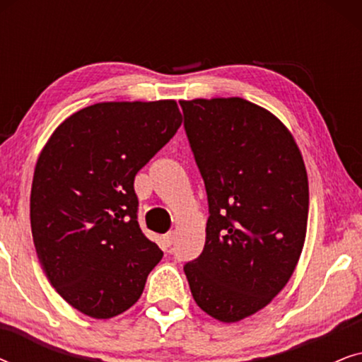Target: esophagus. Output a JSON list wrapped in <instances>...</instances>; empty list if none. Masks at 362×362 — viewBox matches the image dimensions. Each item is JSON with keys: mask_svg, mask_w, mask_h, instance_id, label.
I'll list each match as a JSON object with an SVG mask.
<instances>
[{"mask_svg": "<svg viewBox=\"0 0 362 362\" xmlns=\"http://www.w3.org/2000/svg\"><path fill=\"white\" fill-rule=\"evenodd\" d=\"M163 240H165L166 247L173 245V242H175V232H168V234L163 235Z\"/></svg>", "mask_w": 362, "mask_h": 362, "instance_id": "1", "label": "esophagus"}]
</instances>
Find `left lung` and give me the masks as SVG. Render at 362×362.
<instances>
[{
    "label": "left lung",
    "mask_w": 362,
    "mask_h": 362,
    "mask_svg": "<svg viewBox=\"0 0 362 362\" xmlns=\"http://www.w3.org/2000/svg\"><path fill=\"white\" fill-rule=\"evenodd\" d=\"M204 180L206 244L185 274L197 306L222 323L265 308L298 264L308 222V176L288 128L240 97L181 100Z\"/></svg>",
    "instance_id": "obj_1"
}]
</instances>
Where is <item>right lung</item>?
<instances>
[{"mask_svg": "<svg viewBox=\"0 0 362 362\" xmlns=\"http://www.w3.org/2000/svg\"><path fill=\"white\" fill-rule=\"evenodd\" d=\"M181 122L176 100L93 103L66 118L37 158V259L57 293L90 318H113L135 305L161 260L138 226L133 181Z\"/></svg>", "mask_w": 362, "mask_h": 362, "instance_id": "1", "label": "right lung"}]
</instances>
